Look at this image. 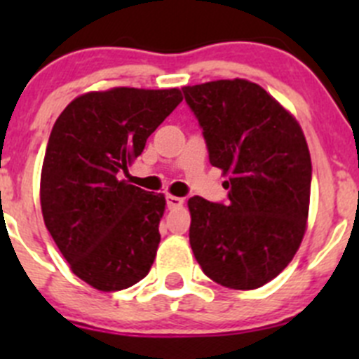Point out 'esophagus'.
<instances>
[{
	"label": "esophagus",
	"mask_w": 359,
	"mask_h": 359,
	"mask_svg": "<svg viewBox=\"0 0 359 359\" xmlns=\"http://www.w3.org/2000/svg\"><path fill=\"white\" fill-rule=\"evenodd\" d=\"M182 203H184V200L179 196H172V194H168V196H166V206H168L170 210L180 208V206H182Z\"/></svg>",
	"instance_id": "obj_1"
}]
</instances>
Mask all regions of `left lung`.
Here are the masks:
<instances>
[{
	"label": "left lung",
	"instance_id": "8db88e82",
	"mask_svg": "<svg viewBox=\"0 0 359 359\" xmlns=\"http://www.w3.org/2000/svg\"><path fill=\"white\" fill-rule=\"evenodd\" d=\"M182 92L210 163L229 173L226 203L187 201L191 248L210 280L253 290L292 262L306 233L313 173L306 137L290 112L247 79Z\"/></svg>",
	"mask_w": 359,
	"mask_h": 359
}]
</instances>
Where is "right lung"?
I'll return each instance as SVG.
<instances>
[{"label": "right lung", "instance_id": "add662e5", "mask_svg": "<svg viewBox=\"0 0 359 359\" xmlns=\"http://www.w3.org/2000/svg\"><path fill=\"white\" fill-rule=\"evenodd\" d=\"M182 102L170 90L112 88L78 97L57 118L41 170V212L72 273L118 292L147 276L165 196L121 180Z\"/></svg>", "mask_w": 359, "mask_h": 359}]
</instances>
